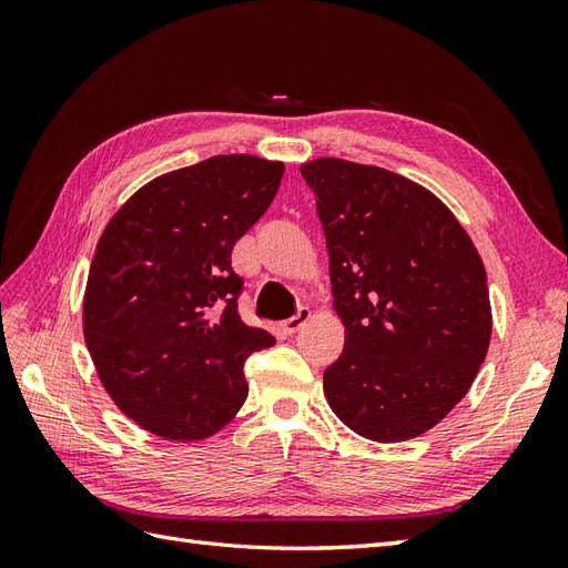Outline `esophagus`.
I'll return each mask as SVG.
<instances>
[{"label":"esophagus","mask_w":568,"mask_h":568,"mask_svg":"<svg viewBox=\"0 0 568 568\" xmlns=\"http://www.w3.org/2000/svg\"><path fill=\"white\" fill-rule=\"evenodd\" d=\"M307 320H311V311H307V307H301V311H298L294 317L284 320L280 326H282V329H284L286 334H296Z\"/></svg>","instance_id":"obj_1"}]
</instances>
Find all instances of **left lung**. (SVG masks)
<instances>
[{"label": "left lung", "mask_w": 568, "mask_h": 568, "mask_svg": "<svg viewBox=\"0 0 568 568\" xmlns=\"http://www.w3.org/2000/svg\"><path fill=\"white\" fill-rule=\"evenodd\" d=\"M329 251L346 346L324 369L336 417L379 443L415 438L467 395L490 343L486 270L424 186L341 159L301 168Z\"/></svg>", "instance_id": "obj_1"}]
</instances>
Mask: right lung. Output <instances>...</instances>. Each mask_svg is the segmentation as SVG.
Segmentation results:
<instances>
[{"mask_svg":"<svg viewBox=\"0 0 568 568\" xmlns=\"http://www.w3.org/2000/svg\"><path fill=\"white\" fill-rule=\"evenodd\" d=\"M282 163L213 156L142 186L99 239L84 343L115 405L168 440H201L244 405V363L270 348L236 301L232 248L277 194Z\"/></svg>","mask_w":568,"mask_h":568,"instance_id":"obj_1","label":"right lung"}]
</instances>
